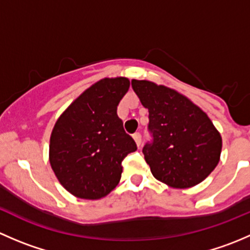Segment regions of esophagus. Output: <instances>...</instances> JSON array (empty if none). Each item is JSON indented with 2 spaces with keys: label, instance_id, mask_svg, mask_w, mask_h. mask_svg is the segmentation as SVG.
Listing matches in <instances>:
<instances>
[{
  "label": "esophagus",
  "instance_id": "esophagus-1",
  "mask_svg": "<svg viewBox=\"0 0 250 250\" xmlns=\"http://www.w3.org/2000/svg\"><path fill=\"white\" fill-rule=\"evenodd\" d=\"M133 138H134V140H135V143H137L138 147H140V146H141V134H140V133H134V134H133Z\"/></svg>",
  "mask_w": 250,
  "mask_h": 250
}]
</instances>
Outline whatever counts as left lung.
Returning <instances> with one entry per match:
<instances>
[{
	"label": "left lung",
	"instance_id": "1",
	"mask_svg": "<svg viewBox=\"0 0 250 250\" xmlns=\"http://www.w3.org/2000/svg\"><path fill=\"white\" fill-rule=\"evenodd\" d=\"M132 87L148 110L151 140L143 153L152 175L176 188L203 181L221 152V137L206 112L165 85L133 80Z\"/></svg>",
	"mask_w": 250,
	"mask_h": 250
}]
</instances>
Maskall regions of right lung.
Segmentation results:
<instances>
[{
	"label": "right lung",
	"mask_w": 250,
	"mask_h": 250,
	"mask_svg": "<svg viewBox=\"0 0 250 250\" xmlns=\"http://www.w3.org/2000/svg\"><path fill=\"white\" fill-rule=\"evenodd\" d=\"M129 88L125 77L104 78L82 93L53 128L49 162L62 186L84 200H98L117 186L122 161L137 150L123 129L117 106Z\"/></svg>",
	"instance_id": "1"
}]
</instances>
